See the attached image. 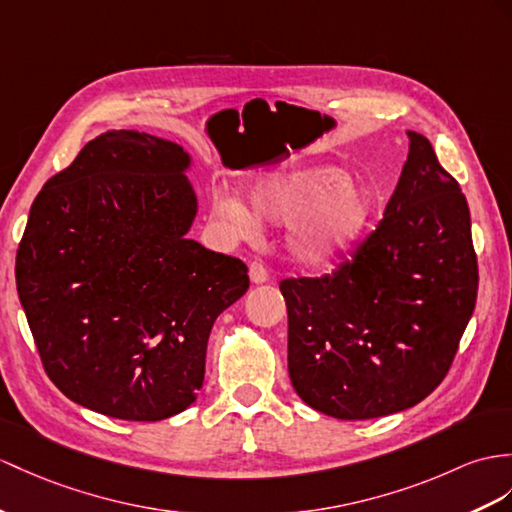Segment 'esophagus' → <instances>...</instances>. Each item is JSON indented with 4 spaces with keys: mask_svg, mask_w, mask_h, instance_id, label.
<instances>
[{
    "mask_svg": "<svg viewBox=\"0 0 512 512\" xmlns=\"http://www.w3.org/2000/svg\"><path fill=\"white\" fill-rule=\"evenodd\" d=\"M249 278H252L254 284H263L269 280V271L263 263H258V260H254L252 265H249Z\"/></svg>",
    "mask_w": 512,
    "mask_h": 512,
    "instance_id": "obj_1",
    "label": "esophagus"
}]
</instances>
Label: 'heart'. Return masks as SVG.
Listing matches in <instances>:
<instances>
[{
	"mask_svg": "<svg viewBox=\"0 0 512 512\" xmlns=\"http://www.w3.org/2000/svg\"><path fill=\"white\" fill-rule=\"evenodd\" d=\"M254 213L236 197H217L215 217L239 236L258 232V220L293 226L291 252L306 265H332L367 234L376 202L339 167L271 173L254 182Z\"/></svg>",
	"mask_w": 512,
	"mask_h": 512,
	"instance_id": "1",
	"label": "heart"
}]
</instances>
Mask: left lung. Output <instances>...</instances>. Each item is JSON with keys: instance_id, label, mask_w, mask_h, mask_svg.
<instances>
[{"instance_id": "1", "label": "left lung", "mask_w": 512, "mask_h": 512, "mask_svg": "<svg viewBox=\"0 0 512 512\" xmlns=\"http://www.w3.org/2000/svg\"><path fill=\"white\" fill-rule=\"evenodd\" d=\"M406 134L408 160L376 230L332 273L280 282L293 389L336 419L426 400L476 308L467 199L426 136Z\"/></svg>"}]
</instances>
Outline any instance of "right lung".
Listing matches in <instances>:
<instances>
[{"mask_svg":"<svg viewBox=\"0 0 512 512\" xmlns=\"http://www.w3.org/2000/svg\"><path fill=\"white\" fill-rule=\"evenodd\" d=\"M178 143L112 130L49 178L17 249V291L45 373L71 402L128 421L189 408L243 260L186 239L197 197Z\"/></svg>","mask_w":512,"mask_h":512,"instance_id":"obj_1","label":"right lung"}]
</instances>
